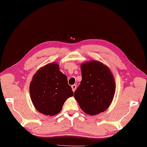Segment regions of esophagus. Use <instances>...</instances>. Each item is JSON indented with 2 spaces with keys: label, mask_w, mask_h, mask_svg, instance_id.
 Masks as SVG:
<instances>
[{
  "label": "esophagus",
  "mask_w": 147,
  "mask_h": 147,
  "mask_svg": "<svg viewBox=\"0 0 147 147\" xmlns=\"http://www.w3.org/2000/svg\"><path fill=\"white\" fill-rule=\"evenodd\" d=\"M76 88H77V85H76L74 84V85H71V88H72V90H73L74 92L76 91Z\"/></svg>",
  "instance_id": "esophagus-1"
}]
</instances>
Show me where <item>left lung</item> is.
<instances>
[{"label":"left lung","instance_id":"1","mask_svg":"<svg viewBox=\"0 0 147 147\" xmlns=\"http://www.w3.org/2000/svg\"><path fill=\"white\" fill-rule=\"evenodd\" d=\"M82 79L74 93L80 109L90 115L104 112L112 103L115 83L112 71L100 62L82 63Z\"/></svg>","mask_w":147,"mask_h":147}]
</instances>
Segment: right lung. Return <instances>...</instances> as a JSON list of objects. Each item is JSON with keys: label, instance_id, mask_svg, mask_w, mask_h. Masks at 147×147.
<instances>
[{"label": "right lung", "instance_id": "obj_1", "mask_svg": "<svg viewBox=\"0 0 147 147\" xmlns=\"http://www.w3.org/2000/svg\"><path fill=\"white\" fill-rule=\"evenodd\" d=\"M30 95L35 108L45 115L53 116L62 110L66 100L74 95L67 77L56 62L37 70L30 84Z\"/></svg>", "mask_w": 147, "mask_h": 147}]
</instances>
